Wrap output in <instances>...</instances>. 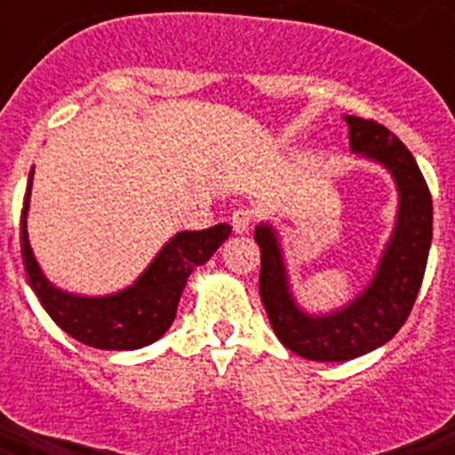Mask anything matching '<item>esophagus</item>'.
I'll list each match as a JSON object with an SVG mask.
<instances>
[{
    "instance_id": "1",
    "label": "esophagus",
    "mask_w": 455,
    "mask_h": 455,
    "mask_svg": "<svg viewBox=\"0 0 455 455\" xmlns=\"http://www.w3.org/2000/svg\"><path fill=\"white\" fill-rule=\"evenodd\" d=\"M252 220H255V212H252L251 207H239L232 212V230L239 232V235H243V232H248L252 228Z\"/></svg>"
}]
</instances>
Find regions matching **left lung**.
Returning a JSON list of instances; mask_svg holds the SVG:
<instances>
[{"instance_id":"left-lung-1","label":"left lung","mask_w":455,"mask_h":455,"mask_svg":"<svg viewBox=\"0 0 455 455\" xmlns=\"http://www.w3.org/2000/svg\"><path fill=\"white\" fill-rule=\"evenodd\" d=\"M351 150L380 162L399 187V219L373 283L348 307L328 316L300 312L289 293L287 273L268 225L255 230L262 251L259 296L277 339L316 363H344L383 347L412 312L433 239V200L415 156L376 120L347 116Z\"/></svg>"}]
</instances>
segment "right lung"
Masks as SVG:
<instances>
[{
	"label": "right lung",
	"mask_w": 455,
	"mask_h": 455,
	"mask_svg": "<svg viewBox=\"0 0 455 455\" xmlns=\"http://www.w3.org/2000/svg\"><path fill=\"white\" fill-rule=\"evenodd\" d=\"M31 178L24 193L20 216V246L31 289L54 323L72 339L104 351H134L156 341L171 328L178 312L180 296L187 277L196 267H203L216 248L230 236V225L219 223L198 232H178L168 241L148 271L124 291L104 299H84L50 284L27 239V207H29Z\"/></svg>",
	"instance_id": "1"
}]
</instances>
